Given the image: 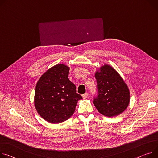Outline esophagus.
Here are the masks:
<instances>
[{
    "label": "esophagus",
    "instance_id": "34e87169",
    "mask_svg": "<svg viewBox=\"0 0 158 158\" xmlns=\"http://www.w3.org/2000/svg\"><path fill=\"white\" fill-rule=\"evenodd\" d=\"M88 96H89V94H88V93H85V94H83L82 95V98H83L84 99H87V98H88Z\"/></svg>",
    "mask_w": 158,
    "mask_h": 158
}]
</instances>
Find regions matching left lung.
Listing matches in <instances>:
<instances>
[{"label": "left lung", "instance_id": "obj_1", "mask_svg": "<svg viewBox=\"0 0 158 158\" xmlns=\"http://www.w3.org/2000/svg\"><path fill=\"white\" fill-rule=\"evenodd\" d=\"M98 95L93 103L98 111L107 117L116 116L125 111L130 100L127 83L118 71L107 64L95 73Z\"/></svg>", "mask_w": 158, "mask_h": 158}]
</instances>
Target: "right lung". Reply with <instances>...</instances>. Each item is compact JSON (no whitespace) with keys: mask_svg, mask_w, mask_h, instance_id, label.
<instances>
[{"mask_svg":"<svg viewBox=\"0 0 158 158\" xmlns=\"http://www.w3.org/2000/svg\"><path fill=\"white\" fill-rule=\"evenodd\" d=\"M69 68L56 64L40 77L36 85L34 104L39 115L47 122H64L73 114L82 97L68 79Z\"/></svg>","mask_w":158,"mask_h":158,"instance_id":"add662e5","label":"right lung"}]
</instances>
